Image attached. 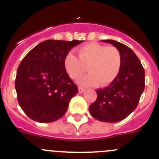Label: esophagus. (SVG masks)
<instances>
[{"mask_svg":"<svg viewBox=\"0 0 159 159\" xmlns=\"http://www.w3.org/2000/svg\"><path fill=\"white\" fill-rule=\"evenodd\" d=\"M78 91H79L80 94H81V93H83L84 91V88L78 87Z\"/></svg>","mask_w":159,"mask_h":159,"instance_id":"esophagus-1","label":"esophagus"}]
</instances>
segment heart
<instances>
[{"instance_id": "1", "label": "heart", "mask_w": 159, "mask_h": 159, "mask_svg": "<svg viewBox=\"0 0 159 159\" xmlns=\"http://www.w3.org/2000/svg\"><path fill=\"white\" fill-rule=\"evenodd\" d=\"M78 57L68 53L65 58V68L72 79H77L87 70L89 73L78 79L81 86H93L98 82L101 86L110 84L119 73L121 55L119 50L113 46L102 45L91 42L78 49Z\"/></svg>"}]
</instances>
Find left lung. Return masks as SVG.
I'll return each mask as SVG.
<instances>
[{"instance_id": "obj_1", "label": "left lung", "mask_w": 159, "mask_h": 159, "mask_svg": "<svg viewBox=\"0 0 159 159\" xmlns=\"http://www.w3.org/2000/svg\"><path fill=\"white\" fill-rule=\"evenodd\" d=\"M119 50L121 67L113 81L103 89L96 90L97 99L89 106L93 118L105 122L125 119L137 107L145 89V70L134 51L114 40H102Z\"/></svg>"}]
</instances>
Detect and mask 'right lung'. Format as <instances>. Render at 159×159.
Masks as SVG:
<instances>
[{
    "label": "right lung",
    "mask_w": 159,
    "mask_h": 159,
    "mask_svg": "<svg viewBox=\"0 0 159 159\" xmlns=\"http://www.w3.org/2000/svg\"><path fill=\"white\" fill-rule=\"evenodd\" d=\"M81 42L47 40L30 51L20 62L15 89L20 108L30 119L53 122L66 113L78 90L64 62L70 50Z\"/></svg>",
    "instance_id": "obj_1"
}]
</instances>
